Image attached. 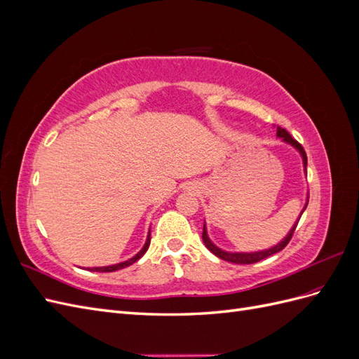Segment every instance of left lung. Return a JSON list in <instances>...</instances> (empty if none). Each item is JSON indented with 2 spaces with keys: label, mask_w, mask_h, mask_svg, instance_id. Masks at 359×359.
<instances>
[{
  "label": "left lung",
  "mask_w": 359,
  "mask_h": 359,
  "mask_svg": "<svg viewBox=\"0 0 359 359\" xmlns=\"http://www.w3.org/2000/svg\"><path fill=\"white\" fill-rule=\"evenodd\" d=\"M277 135H278L280 137H283V140H286L287 144H292L293 147L299 149V153L302 154V158H304V166L307 168V154H306V151H304L302 145L298 142V140H297V139H293V137L286 132V130H285V128H281V127H277ZM306 208H307V203H306ZM306 208H304V210H306ZM302 212H304V211H302ZM297 226H298V222L295 223V226L292 227L290 232L287 233V236H286L285 240L281 241L278 245H276V247H273V248H268V250H265V252H256V253H226V252H223V250L217 248V247L210 241L208 235H206L205 224H203L202 240H203V243H205L206 248H208L210 252H211V253H214L217 257H220V259L226 260V262L247 265V264H256V262H259V260H264V259H266V257H269V256H273V255H276V253L281 252V250H283V248L289 244V241L292 240L293 232H295Z\"/></svg>",
  "instance_id": "obj_1"
}]
</instances>
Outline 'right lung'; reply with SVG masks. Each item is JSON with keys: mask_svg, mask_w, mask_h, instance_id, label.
<instances>
[{"mask_svg": "<svg viewBox=\"0 0 359 359\" xmlns=\"http://www.w3.org/2000/svg\"><path fill=\"white\" fill-rule=\"evenodd\" d=\"M149 243H151V235L148 233V238H147V243H145L144 248L140 250V252H139L135 257L128 259V260H126V262H121V264H118V265H111V266H99V268H90V271H95V273H114V271H116V269H123V268H126V266H128V265H132V264H135V262H136L137 259H140V257H142V256L145 255V252H147L148 247H149Z\"/></svg>", "mask_w": 359, "mask_h": 359, "instance_id": "obj_1", "label": "right lung"}]
</instances>
